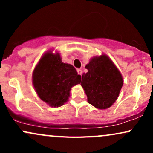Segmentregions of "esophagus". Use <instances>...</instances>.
<instances>
[{"label":"esophagus","instance_id":"1","mask_svg":"<svg viewBox=\"0 0 153 153\" xmlns=\"http://www.w3.org/2000/svg\"><path fill=\"white\" fill-rule=\"evenodd\" d=\"M78 75H82V71L81 69H78Z\"/></svg>","mask_w":153,"mask_h":153}]
</instances>
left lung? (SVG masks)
<instances>
[{"mask_svg": "<svg viewBox=\"0 0 153 153\" xmlns=\"http://www.w3.org/2000/svg\"><path fill=\"white\" fill-rule=\"evenodd\" d=\"M88 73L82 75L80 85L91 105L106 109L115 102L123 85L119 70L106 55L94 57L86 65Z\"/></svg>", "mask_w": 153, "mask_h": 153, "instance_id": "left-lung-1", "label": "left lung"}]
</instances>
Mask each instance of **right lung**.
<instances>
[{"label":"right lung","mask_w":153,"mask_h":153,"mask_svg":"<svg viewBox=\"0 0 153 153\" xmlns=\"http://www.w3.org/2000/svg\"><path fill=\"white\" fill-rule=\"evenodd\" d=\"M81 76L73 65L61 61L59 54L47 52L33 73V84L38 96L52 107L68 101L71 88L80 83Z\"/></svg>","instance_id":"obj_1"}]
</instances>
